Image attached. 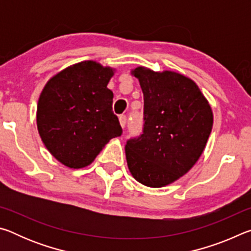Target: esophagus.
<instances>
[{"label":"esophagus","mask_w":251,"mask_h":251,"mask_svg":"<svg viewBox=\"0 0 251 251\" xmlns=\"http://www.w3.org/2000/svg\"><path fill=\"white\" fill-rule=\"evenodd\" d=\"M126 122H127V117H126V115H121V116H120V123H121V126L123 127V128H125Z\"/></svg>","instance_id":"34e87169"}]
</instances>
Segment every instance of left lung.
I'll use <instances>...</instances> for the list:
<instances>
[{
    "mask_svg": "<svg viewBox=\"0 0 251 251\" xmlns=\"http://www.w3.org/2000/svg\"><path fill=\"white\" fill-rule=\"evenodd\" d=\"M144 94V124L126 142L131 175L148 187H163L189 171L205 150L212 112L192 79L175 72L136 67Z\"/></svg>",
    "mask_w": 251,
    "mask_h": 251,
    "instance_id": "1",
    "label": "left lung"
}]
</instances>
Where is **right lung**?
<instances>
[{"label":"right lung","instance_id":"obj_1","mask_svg":"<svg viewBox=\"0 0 251 251\" xmlns=\"http://www.w3.org/2000/svg\"><path fill=\"white\" fill-rule=\"evenodd\" d=\"M113 74L109 67L85 61L45 85L37 104V129L49 151L65 166H87L109 139L122 135L107 88Z\"/></svg>","mask_w":251,"mask_h":251}]
</instances>
